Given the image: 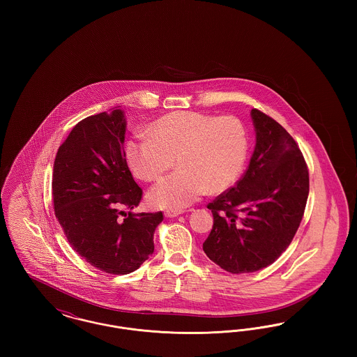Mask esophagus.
<instances>
[{"instance_id": "1", "label": "esophagus", "mask_w": 357, "mask_h": 357, "mask_svg": "<svg viewBox=\"0 0 357 357\" xmlns=\"http://www.w3.org/2000/svg\"><path fill=\"white\" fill-rule=\"evenodd\" d=\"M181 214H183V211L182 210H166V213H165V217L166 218H174V217H178V215H181Z\"/></svg>"}]
</instances>
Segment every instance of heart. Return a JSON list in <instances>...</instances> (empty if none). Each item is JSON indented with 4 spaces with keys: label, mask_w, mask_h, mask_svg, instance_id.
<instances>
[{
    "label": "heart",
    "mask_w": 357,
    "mask_h": 357,
    "mask_svg": "<svg viewBox=\"0 0 357 357\" xmlns=\"http://www.w3.org/2000/svg\"><path fill=\"white\" fill-rule=\"evenodd\" d=\"M151 132L130 140L126 153L131 170L146 182L160 179L176 159L181 169L150 191L149 199L156 207L185 208L208 190L223 191L245 166L246 131L233 116L179 111L158 120Z\"/></svg>",
    "instance_id": "obj_1"
}]
</instances>
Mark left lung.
<instances>
[{
    "mask_svg": "<svg viewBox=\"0 0 357 357\" xmlns=\"http://www.w3.org/2000/svg\"><path fill=\"white\" fill-rule=\"evenodd\" d=\"M255 147L237 185L207 208L213 229L206 255L226 272L252 273L287 250L305 210L309 172L294 139L275 120L250 111Z\"/></svg>",
    "mask_w": 357,
    "mask_h": 357,
    "instance_id": "8db88e82",
    "label": "left lung"
}]
</instances>
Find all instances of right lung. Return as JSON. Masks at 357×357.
I'll return each mask as SVG.
<instances>
[{
	"instance_id": "add662e5",
	"label": "right lung",
	"mask_w": 357,
	"mask_h": 357,
	"mask_svg": "<svg viewBox=\"0 0 357 357\" xmlns=\"http://www.w3.org/2000/svg\"><path fill=\"white\" fill-rule=\"evenodd\" d=\"M126 115L119 107L79 121L53 165L54 214L72 249L102 272L128 274L153 253L162 211L120 215L142 199L124 151Z\"/></svg>"
}]
</instances>
